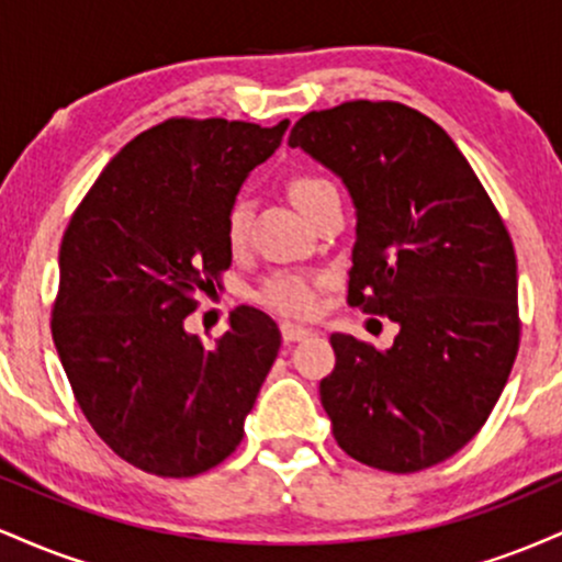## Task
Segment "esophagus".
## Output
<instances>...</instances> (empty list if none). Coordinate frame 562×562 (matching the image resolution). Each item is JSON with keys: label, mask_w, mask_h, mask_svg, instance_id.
Wrapping results in <instances>:
<instances>
[{"label": "esophagus", "mask_w": 562, "mask_h": 562, "mask_svg": "<svg viewBox=\"0 0 562 562\" xmlns=\"http://www.w3.org/2000/svg\"><path fill=\"white\" fill-rule=\"evenodd\" d=\"M280 330H282V340H285V344H295V340H303V338H308V335H312V330H308V327L293 325V322H285V325H282Z\"/></svg>", "instance_id": "1"}]
</instances>
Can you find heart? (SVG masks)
Returning a JSON list of instances; mask_svg holds the SVG:
<instances>
[{
	"label": "heart",
	"instance_id": "obj_1",
	"mask_svg": "<svg viewBox=\"0 0 562 562\" xmlns=\"http://www.w3.org/2000/svg\"><path fill=\"white\" fill-rule=\"evenodd\" d=\"M288 192L293 198V203L306 214L319 198L330 195L335 187L327 179L317 177V173H293L288 179ZM248 203L245 200H235L229 205L227 218H224V235L232 248H240L245 243V232H248ZM319 285L322 280L314 274L303 272H277L269 277L267 282L259 288L256 299L261 306L272 308L277 314H288V317H308V314L317 312L319 303Z\"/></svg>",
	"mask_w": 562,
	"mask_h": 562
}]
</instances>
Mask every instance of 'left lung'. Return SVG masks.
I'll return each instance as SVG.
<instances>
[{
    "mask_svg": "<svg viewBox=\"0 0 562 562\" xmlns=\"http://www.w3.org/2000/svg\"><path fill=\"white\" fill-rule=\"evenodd\" d=\"M344 179L357 205L348 303L398 325L385 351L335 333L319 383L338 447L417 473L483 428L518 357V261L460 147L391 100L295 121L288 139Z\"/></svg>",
    "mask_w": 562,
    "mask_h": 562,
    "instance_id": "1",
    "label": "left lung"
}]
</instances>
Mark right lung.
Instances as JSON below:
<instances>
[{"label": "right lung", "instance_id": "right-lung-1", "mask_svg": "<svg viewBox=\"0 0 562 562\" xmlns=\"http://www.w3.org/2000/svg\"><path fill=\"white\" fill-rule=\"evenodd\" d=\"M290 121L169 119L102 169L60 245L53 340L94 434L128 465L190 479L224 462L280 351V327L232 312L214 348L184 330L232 263L224 218Z\"/></svg>", "mask_w": 562, "mask_h": 562}]
</instances>
